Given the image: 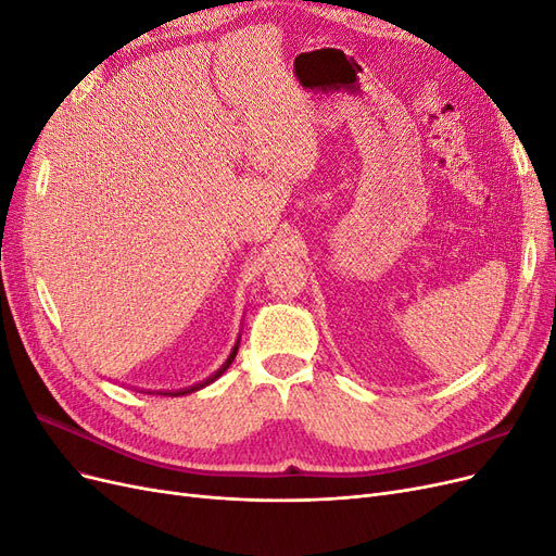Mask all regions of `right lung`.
Masks as SVG:
<instances>
[{"mask_svg":"<svg viewBox=\"0 0 556 556\" xmlns=\"http://www.w3.org/2000/svg\"><path fill=\"white\" fill-rule=\"evenodd\" d=\"M237 352H239V341H237V345H233V350H231V355L227 357V362L220 366V368H217V371L208 378V380H204V382H199V384H192V387H188V390H178V392H160V394H169V396H182V394H190V392H197V390H201V387H206V384H211L213 380H217V378H220L225 371H227V368H229V364L233 362V357H237Z\"/></svg>","mask_w":556,"mask_h":556,"instance_id":"add662e5","label":"right lung"}]
</instances>
